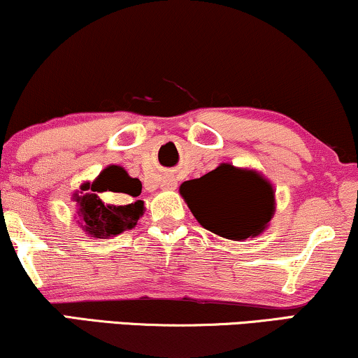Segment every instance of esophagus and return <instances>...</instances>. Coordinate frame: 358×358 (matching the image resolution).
Listing matches in <instances>:
<instances>
[{"mask_svg": "<svg viewBox=\"0 0 358 358\" xmlns=\"http://www.w3.org/2000/svg\"><path fill=\"white\" fill-rule=\"evenodd\" d=\"M162 188H165V189H175V188H176L175 178H171V176H166V178L162 180Z\"/></svg>", "mask_w": 358, "mask_h": 358, "instance_id": "esophagus-1", "label": "esophagus"}]
</instances>
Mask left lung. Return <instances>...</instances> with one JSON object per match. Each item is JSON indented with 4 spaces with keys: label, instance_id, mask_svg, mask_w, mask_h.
Returning a JSON list of instances; mask_svg holds the SVG:
<instances>
[{
    "label": "left lung",
    "instance_id": "1",
    "mask_svg": "<svg viewBox=\"0 0 358 358\" xmlns=\"http://www.w3.org/2000/svg\"><path fill=\"white\" fill-rule=\"evenodd\" d=\"M203 228L226 239L257 236L274 215L273 187L256 171L223 164L180 187Z\"/></svg>",
    "mask_w": 358,
    "mask_h": 358
}]
</instances>
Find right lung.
<instances>
[{
	"label": "right lung",
	"instance_id": "1",
	"mask_svg": "<svg viewBox=\"0 0 358 358\" xmlns=\"http://www.w3.org/2000/svg\"><path fill=\"white\" fill-rule=\"evenodd\" d=\"M83 189L87 193L79 196V216L83 220V228L94 238L117 236L122 231L132 229L140 216L143 215V201L135 200L142 193V183L137 178H130L122 166H107L92 185H84ZM112 191L120 192L127 201V206H103L97 192Z\"/></svg>",
	"mask_w": 358,
	"mask_h": 358
}]
</instances>
